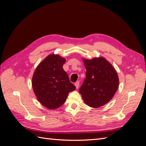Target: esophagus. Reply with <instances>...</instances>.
Wrapping results in <instances>:
<instances>
[{"instance_id":"obj_1","label":"esophagus","mask_w":146,"mask_h":146,"mask_svg":"<svg viewBox=\"0 0 146 146\" xmlns=\"http://www.w3.org/2000/svg\"><path fill=\"white\" fill-rule=\"evenodd\" d=\"M79 84H80L79 81H77V82L75 83V86H76V89H77L79 88Z\"/></svg>"}]
</instances>
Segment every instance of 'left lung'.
I'll list each match as a JSON object with an SVG mask.
<instances>
[{"instance_id":"1","label":"left lung","mask_w":146,"mask_h":146,"mask_svg":"<svg viewBox=\"0 0 146 146\" xmlns=\"http://www.w3.org/2000/svg\"><path fill=\"white\" fill-rule=\"evenodd\" d=\"M86 78L79 92L87 106L98 108L112 99L119 87V77L113 66L105 58L83 59Z\"/></svg>"}]
</instances>
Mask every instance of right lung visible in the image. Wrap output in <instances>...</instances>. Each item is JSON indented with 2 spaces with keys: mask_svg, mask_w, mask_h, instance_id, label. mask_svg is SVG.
Listing matches in <instances>:
<instances>
[{
  "mask_svg": "<svg viewBox=\"0 0 146 146\" xmlns=\"http://www.w3.org/2000/svg\"><path fill=\"white\" fill-rule=\"evenodd\" d=\"M66 59L50 54L38 65L32 77V87L37 100L48 109L59 108L68 94L76 89L63 69Z\"/></svg>",
  "mask_w": 146,
  "mask_h": 146,
  "instance_id": "1",
  "label": "right lung"
}]
</instances>
